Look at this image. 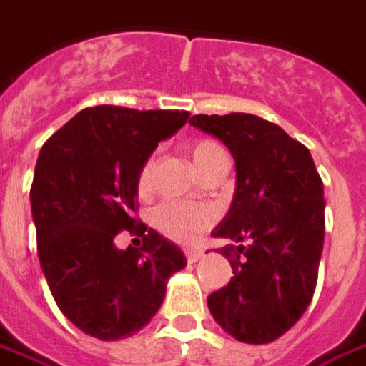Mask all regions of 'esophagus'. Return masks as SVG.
Returning a JSON list of instances; mask_svg holds the SVG:
<instances>
[{
    "label": "esophagus",
    "mask_w": 366,
    "mask_h": 366,
    "mask_svg": "<svg viewBox=\"0 0 366 366\" xmlns=\"http://www.w3.org/2000/svg\"><path fill=\"white\" fill-rule=\"evenodd\" d=\"M202 257H204V251H186V259H188V262H190V264L198 262Z\"/></svg>",
    "instance_id": "34e87169"
}]
</instances>
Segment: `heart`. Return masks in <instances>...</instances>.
Returning a JSON list of instances; mask_svg holds the SVG:
<instances>
[{
  "mask_svg": "<svg viewBox=\"0 0 366 366\" xmlns=\"http://www.w3.org/2000/svg\"><path fill=\"white\" fill-rule=\"evenodd\" d=\"M194 167L198 168L202 176H207L217 168H227V157L219 144L212 139H198L188 144ZM152 180V160H147L144 167L139 172L137 180V190L141 194H147L151 190ZM152 225L167 235L172 241H178L182 245H192L196 243L204 233H206L215 222V212L209 206L202 204H178V202H167L160 204L152 212Z\"/></svg>",
  "mask_w": 366,
  "mask_h": 366,
  "instance_id": "b5f03b06",
  "label": "heart"
}]
</instances>
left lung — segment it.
I'll return each mask as SVG.
<instances>
[{
  "label": "left lung",
  "instance_id": "left-lung-1",
  "mask_svg": "<svg viewBox=\"0 0 366 366\" xmlns=\"http://www.w3.org/2000/svg\"><path fill=\"white\" fill-rule=\"evenodd\" d=\"M190 125L217 137L233 154L237 188L214 237L233 276L207 296L231 337L270 343L298 322L314 298L325 233L322 178L306 147L251 113L194 115Z\"/></svg>",
  "mask_w": 366,
  "mask_h": 366
}]
</instances>
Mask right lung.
I'll return each mask as SVG.
<instances>
[{
    "label": "right lung",
    "instance_id": "obj_1",
    "mask_svg": "<svg viewBox=\"0 0 366 366\" xmlns=\"http://www.w3.org/2000/svg\"><path fill=\"white\" fill-rule=\"evenodd\" d=\"M188 112L96 105L43 144L31 186L39 261L60 312L92 337L115 341L151 322L167 280L186 267L180 247L133 217L137 180ZM129 230L144 247L119 252Z\"/></svg>",
    "mask_w": 366,
    "mask_h": 366
}]
</instances>
